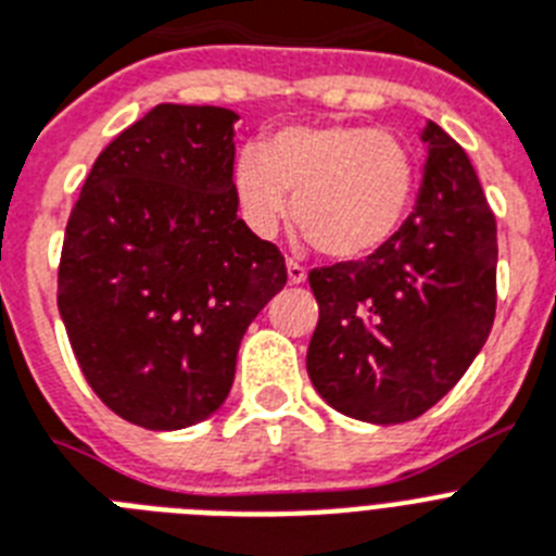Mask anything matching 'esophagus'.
Segmentation results:
<instances>
[{
	"label": "esophagus",
	"instance_id": "34e87169",
	"mask_svg": "<svg viewBox=\"0 0 556 556\" xmlns=\"http://www.w3.org/2000/svg\"><path fill=\"white\" fill-rule=\"evenodd\" d=\"M288 282H291V286H302V282H305L307 279V270L302 268L300 263H293V260H288Z\"/></svg>",
	"mask_w": 556,
	"mask_h": 556
}]
</instances>
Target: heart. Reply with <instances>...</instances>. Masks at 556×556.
I'll return each mask as SVG.
<instances>
[{
    "mask_svg": "<svg viewBox=\"0 0 556 556\" xmlns=\"http://www.w3.org/2000/svg\"><path fill=\"white\" fill-rule=\"evenodd\" d=\"M415 155L365 124L288 127L235 161V194L256 235H274L291 212L333 260H362L399 235L413 206Z\"/></svg>",
    "mask_w": 556,
    "mask_h": 556,
    "instance_id": "b5f03b06",
    "label": "heart"
}]
</instances>
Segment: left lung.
Listing matches in <instances>:
<instances>
[{"label": "left lung", "instance_id": "8db88e82", "mask_svg": "<svg viewBox=\"0 0 556 556\" xmlns=\"http://www.w3.org/2000/svg\"><path fill=\"white\" fill-rule=\"evenodd\" d=\"M418 200L376 254L307 274L319 325L307 376L356 421L404 424L444 399L494 321L497 226L472 163L427 121Z\"/></svg>", "mask_w": 556, "mask_h": 556}]
</instances>
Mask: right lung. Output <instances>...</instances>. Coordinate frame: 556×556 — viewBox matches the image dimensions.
Returning a JSON list of instances; mask_svg holds the SVG:
<instances>
[{"instance_id": "add662e5", "label": "right lung", "mask_w": 556, "mask_h": 556, "mask_svg": "<svg viewBox=\"0 0 556 556\" xmlns=\"http://www.w3.org/2000/svg\"><path fill=\"white\" fill-rule=\"evenodd\" d=\"M235 110L157 104L92 163L64 231L59 314L124 421L184 429L223 407L254 316L288 282L237 217Z\"/></svg>"}]
</instances>
